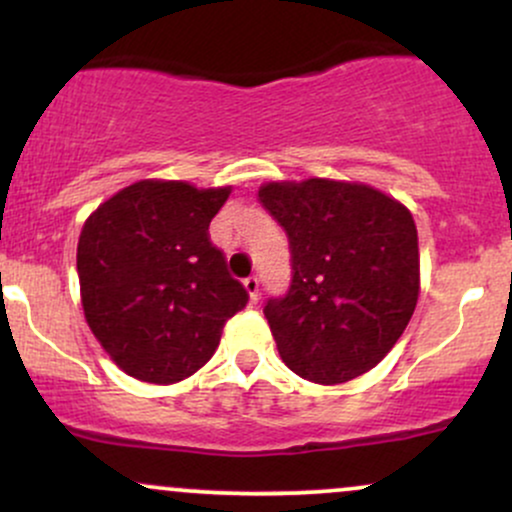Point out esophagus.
Instances as JSON below:
<instances>
[{
  "label": "esophagus",
  "mask_w": 512,
  "mask_h": 512,
  "mask_svg": "<svg viewBox=\"0 0 512 512\" xmlns=\"http://www.w3.org/2000/svg\"><path fill=\"white\" fill-rule=\"evenodd\" d=\"M243 286H245V291H248L250 301L255 303L257 298H260V281H257V276H248V279L243 281Z\"/></svg>",
  "instance_id": "1"
}]
</instances>
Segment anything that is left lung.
I'll use <instances>...</instances> for the list:
<instances>
[{
    "label": "left lung",
    "mask_w": 512,
    "mask_h": 512,
    "mask_svg": "<svg viewBox=\"0 0 512 512\" xmlns=\"http://www.w3.org/2000/svg\"><path fill=\"white\" fill-rule=\"evenodd\" d=\"M289 236L291 286L264 317L281 361L337 385L366 373L407 330L419 301V238L409 209L358 182L310 178L260 187Z\"/></svg>",
    "instance_id": "8db88e82"
}]
</instances>
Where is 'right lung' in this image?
Segmentation results:
<instances>
[{"label":"right lung","mask_w":512,"mask_h":512,"mask_svg":"<svg viewBox=\"0 0 512 512\" xmlns=\"http://www.w3.org/2000/svg\"><path fill=\"white\" fill-rule=\"evenodd\" d=\"M231 187L142 180L93 211L76 248L91 332L132 378L170 385L214 356L248 291L211 243L209 223Z\"/></svg>","instance_id":"1"}]
</instances>
